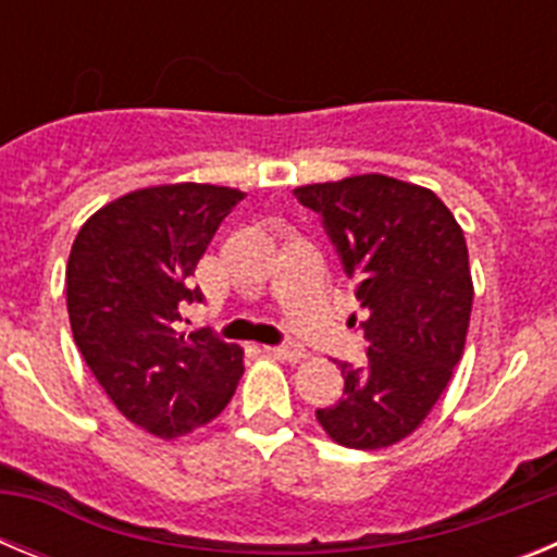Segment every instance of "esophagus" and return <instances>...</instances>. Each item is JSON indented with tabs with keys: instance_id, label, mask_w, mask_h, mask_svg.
Segmentation results:
<instances>
[{
	"instance_id": "obj_1",
	"label": "esophagus",
	"mask_w": 557,
	"mask_h": 557,
	"mask_svg": "<svg viewBox=\"0 0 557 557\" xmlns=\"http://www.w3.org/2000/svg\"><path fill=\"white\" fill-rule=\"evenodd\" d=\"M264 351L275 359H284V362H301L307 354H304L301 346H295V343H282V346H268Z\"/></svg>"
}]
</instances>
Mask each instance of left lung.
Instances as JSON below:
<instances>
[{
	"label": "left lung",
	"mask_w": 557,
	"mask_h": 557,
	"mask_svg": "<svg viewBox=\"0 0 557 557\" xmlns=\"http://www.w3.org/2000/svg\"><path fill=\"white\" fill-rule=\"evenodd\" d=\"M295 198L323 218L366 309L368 362H339L343 398L314 416L339 446L385 449L421 426L462 357L474 301L466 236L435 191L376 172L298 186Z\"/></svg>",
	"instance_id": "left-lung-1"
}]
</instances>
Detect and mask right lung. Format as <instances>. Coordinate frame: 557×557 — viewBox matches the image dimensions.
Returning a JSON list of instances; mask_svg holds the SVG:
<instances>
[{
	"mask_svg": "<svg viewBox=\"0 0 557 557\" xmlns=\"http://www.w3.org/2000/svg\"><path fill=\"white\" fill-rule=\"evenodd\" d=\"M245 191L164 184L127 191L77 231L66 309L86 366L116 410L156 437L218 418L243 376V348L209 329L178 332L181 307L203 301L191 275Z\"/></svg>",
	"mask_w": 557,
	"mask_h": 557,
	"instance_id": "right-lung-1",
	"label": "right lung"
}]
</instances>
